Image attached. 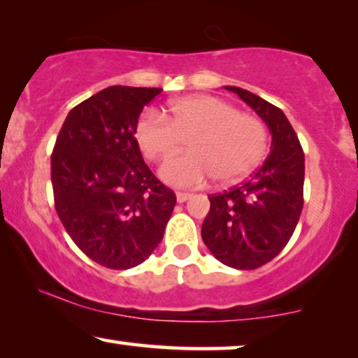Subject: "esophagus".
<instances>
[{"label":"esophagus","instance_id":"1","mask_svg":"<svg viewBox=\"0 0 358 358\" xmlns=\"http://www.w3.org/2000/svg\"><path fill=\"white\" fill-rule=\"evenodd\" d=\"M193 194L192 193H182V192H178L176 193V201L178 203H185V201H188L189 198H192Z\"/></svg>","mask_w":358,"mask_h":358}]
</instances>
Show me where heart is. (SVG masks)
<instances>
[{
	"mask_svg": "<svg viewBox=\"0 0 358 358\" xmlns=\"http://www.w3.org/2000/svg\"><path fill=\"white\" fill-rule=\"evenodd\" d=\"M136 141L145 159L165 160L188 139V154L165 162V183L193 188L209 178L231 183L259 165L266 147L264 122L214 96H188L169 104L166 119L145 111L136 124Z\"/></svg>",
	"mask_w": 358,
	"mask_h": 358,
	"instance_id": "1",
	"label": "heart"
}]
</instances>
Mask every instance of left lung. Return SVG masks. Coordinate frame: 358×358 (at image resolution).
<instances>
[{
	"instance_id": "obj_1",
	"label": "left lung",
	"mask_w": 358,
	"mask_h": 358,
	"mask_svg": "<svg viewBox=\"0 0 358 358\" xmlns=\"http://www.w3.org/2000/svg\"><path fill=\"white\" fill-rule=\"evenodd\" d=\"M224 88L259 114L271 134V147L252 178L208 196L211 209L204 217L201 237L221 264L254 270L275 259L296 229L303 209L304 154L282 109L247 90Z\"/></svg>"
}]
</instances>
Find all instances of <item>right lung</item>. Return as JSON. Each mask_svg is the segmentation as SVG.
I'll use <instances>...</instances> for the list:
<instances>
[{"mask_svg": "<svg viewBox=\"0 0 358 358\" xmlns=\"http://www.w3.org/2000/svg\"><path fill=\"white\" fill-rule=\"evenodd\" d=\"M162 88L109 87L66 116L50 159L55 209L78 249L127 270L164 237L176 196L142 159L136 124Z\"/></svg>", "mask_w": 358, "mask_h": 358, "instance_id": "add662e5", "label": "right lung"}]
</instances>
